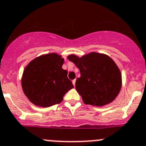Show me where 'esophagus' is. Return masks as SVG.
<instances>
[{"label":"esophagus","mask_w":146,"mask_h":146,"mask_svg":"<svg viewBox=\"0 0 146 146\" xmlns=\"http://www.w3.org/2000/svg\"><path fill=\"white\" fill-rule=\"evenodd\" d=\"M72 83H73V86H76V79H75V80H73V81H72Z\"/></svg>","instance_id":"34e87169"}]
</instances>
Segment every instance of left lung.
<instances>
[{
	"instance_id": "1",
	"label": "left lung",
	"mask_w": 146,
	"mask_h": 146,
	"mask_svg": "<svg viewBox=\"0 0 146 146\" xmlns=\"http://www.w3.org/2000/svg\"><path fill=\"white\" fill-rule=\"evenodd\" d=\"M68 59L80 70L76 88L85 104L103 106L115 100L121 89L122 76L111 57L91 52L82 57L69 55Z\"/></svg>"
}]
</instances>
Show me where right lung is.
Returning a JSON list of instances; mask_svg holds the SVG:
<instances>
[{
    "label": "right lung",
    "mask_w": 146,
    "mask_h": 146,
    "mask_svg": "<svg viewBox=\"0 0 146 146\" xmlns=\"http://www.w3.org/2000/svg\"><path fill=\"white\" fill-rule=\"evenodd\" d=\"M64 59L52 53L31 60L25 68L21 85L28 100L39 107H50L62 102L64 95L73 88L68 71L62 68Z\"/></svg>",
    "instance_id": "obj_1"
}]
</instances>
